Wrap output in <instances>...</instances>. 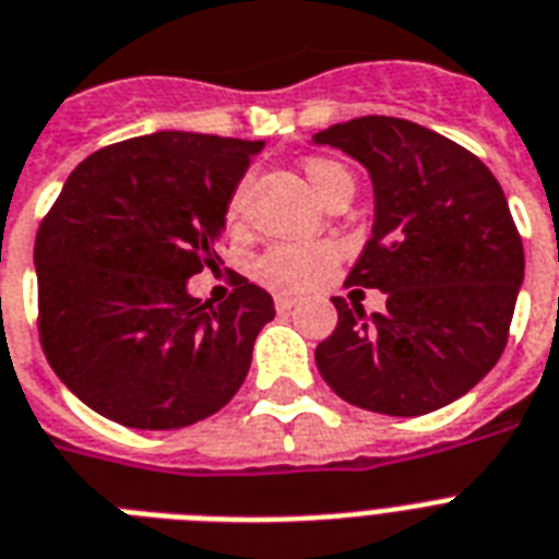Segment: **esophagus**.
<instances>
[{
	"mask_svg": "<svg viewBox=\"0 0 559 559\" xmlns=\"http://www.w3.org/2000/svg\"><path fill=\"white\" fill-rule=\"evenodd\" d=\"M298 304V298H293V295H275V307H278V312H289Z\"/></svg>",
	"mask_w": 559,
	"mask_h": 559,
	"instance_id": "obj_1",
	"label": "esophagus"
}]
</instances>
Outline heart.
<instances>
[{
    "mask_svg": "<svg viewBox=\"0 0 559 559\" xmlns=\"http://www.w3.org/2000/svg\"><path fill=\"white\" fill-rule=\"evenodd\" d=\"M301 169L324 203L342 192H353V175L330 157H307ZM240 217H243V192H235L226 209V221L235 226L240 224ZM335 261H338V252L333 243H278L261 255L255 275L261 284L278 293H304L316 287L326 272L333 270Z\"/></svg>",
    "mask_w": 559,
    "mask_h": 559,
    "instance_id": "obj_1",
    "label": "heart"
}]
</instances>
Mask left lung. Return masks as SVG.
Returning <instances> with one entry per match:
<instances>
[{"instance_id": "1", "label": "left lung", "mask_w": 559, "mask_h": 559, "mask_svg": "<svg viewBox=\"0 0 559 559\" xmlns=\"http://www.w3.org/2000/svg\"><path fill=\"white\" fill-rule=\"evenodd\" d=\"M373 183V233L347 275L388 307L333 298L338 324L316 347L324 382L356 407L421 416L465 396L500 361L525 255L502 186L479 157L399 117L312 134Z\"/></svg>"}]
</instances>
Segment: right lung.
I'll use <instances>...</instances> for the list:
<instances>
[{"mask_svg": "<svg viewBox=\"0 0 559 559\" xmlns=\"http://www.w3.org/2000/svg\"><path fill=\"white\" fill-rule=\"evenodd\" d=\"M264 140L157 131L68 175L34 243L39 338L80 402L138 430L217 413L249 373L275 304L235 281L221 307L186 281L215 264L226 209Z\"/></svg>", "mask_w": 559, "mask_h": 559, "instance_id": "right-lung-1", "label": "right lung"}]
</instances>
